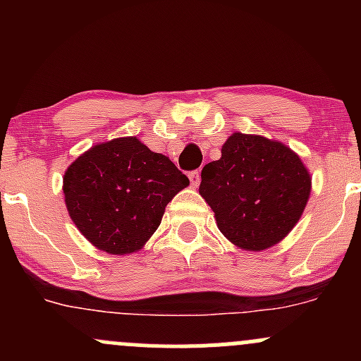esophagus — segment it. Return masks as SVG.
Returning <instances> with one entry per match:
<instances>
[{
	"instance_id": "obj_1",
	"label": "esophagus",
	"mask_w": 361,
	"mask_h": 361,
	"mask_svg": "<svg viewBox=\"0 0 361 361\" xmlns=\"http://www.w3.org/2000/svg\"><path fill=\"white\" fill-rule=\"evenodd\" d=\"M188 180H190L192 187L197 188L199 183H201V173L199 171H192V173H188Z\"/></svg>"
}]
</instances>
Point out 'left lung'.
I'll return each mask as SVG.
<instances>
[{
	"label": "left lung",
	"mask_w": 361,
	"mask_h": 361,
	"mask_svg": "<svg viewBox=\"0 0 361 361\" xmlns=\"http://www.w3.org/2000/svg\"><path fill=\"white\" fill-rule=\"evenodd\" d=\"M199 194L211 206L221 234L239 248L278 245L300 220L311 194V174L279 141L234 133L221 157L206 164Z\"/></svg>",
	"instance_id": "obj_1"
}]
</instances>
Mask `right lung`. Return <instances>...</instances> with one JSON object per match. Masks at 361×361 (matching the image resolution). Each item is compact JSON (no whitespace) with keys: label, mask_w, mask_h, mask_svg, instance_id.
Here are the masks:
<instances>
[{"label":"right lung","mask_w":361,"mask_h":361,"mask_svg":"<svg viewBox=\"0 0 361 361\" xmlns=\"http://www.w3.org/2000/svg\"><path fill=\"white\" fill-rule=\"evenodd\" d=\"M64 199L78 231L97 250H141L162 220L167 202L190 181L137 137H116L80 155L64 173Z\"/></svg>","instance_id":"1"}]
</instances>
